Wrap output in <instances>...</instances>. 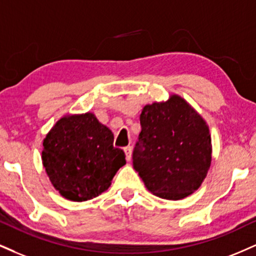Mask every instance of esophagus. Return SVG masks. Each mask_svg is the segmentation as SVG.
<instances>
[{
  "label": "esophagus",
  "instance_id": "obj_1",
  "mask_svg": "<svg viewBox=\"0 0 256 256\" xmlns=\"http://www.w3.org/2000/svg\"><path fill=\"white\" fill-rule=\"evenodd\" d=\"M124 152H125V155H126V160H128V161H130V160H131V154H132V148L130 146H125L124 148Z\"/></svg>",
  "mask_w": 256,
  "mask_h": 256
}]
</instances>
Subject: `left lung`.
<instances>
[{"instance_id":"left-lung-1","label":"left lung","mask_w":256,"mask_h":256,"mask_svg":"<svg viewBox=\"0 0 256 256\" xmlns=\"http://www.w3.org/2000/svg\"><path fill=\"white\" fill-rule=\"evenodd\" d=\"M142 131L134 168L148 190L160 198L184 199L202 184L211 164L208 126L178 95L142 110Z\"/></svg>"}]
</instances>
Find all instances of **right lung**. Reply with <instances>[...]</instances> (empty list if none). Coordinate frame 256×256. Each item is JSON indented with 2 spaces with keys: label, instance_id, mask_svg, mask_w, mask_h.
<instances>
[{
  "label": "right lung",
  "instance_id": "1",
  "mask_svg": "<svg viewBox=\"0 0 256 256\" xmlns=\"http://www.w3.org/2000/svg\"><path fill=\"white\" fill-rule=\"evenodd\" d=\"M112 131L93 113L64 116L42 142V160L51 184L64 198L86 202L108 190L126 163L113 146Z\"/></svg>",
  "mask_w": 256,
  "mask_h": 256
}]
</instances>
